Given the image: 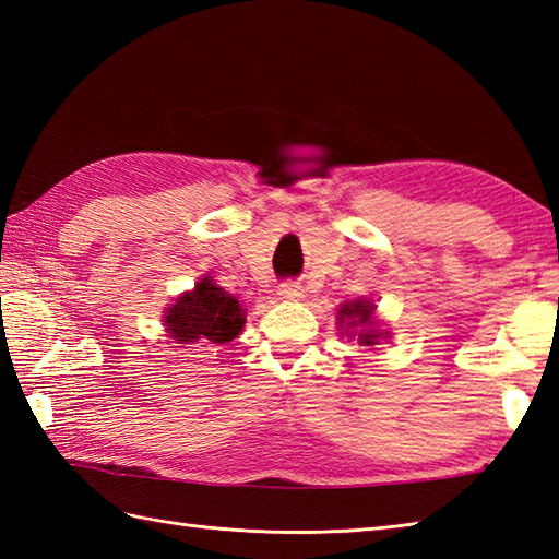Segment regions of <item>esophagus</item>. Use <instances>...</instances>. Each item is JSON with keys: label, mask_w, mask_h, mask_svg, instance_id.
Wrapping results in <instances>:
<instances>
[{"label": "esophagus", "mask_w": 559, "mask_h": 559, "mask_svg": "<svg viewBox=\"0 0 559 559\" xmlns=\"http://www.w3.org/2000/svg\"><path fill=\"white\" fill-rule=\"evenodd\" d=\"M278 295L283 300H300L302 298V286H300V283H293V281L281 283Z\"/></svg>", "instance_id": "obj_1"}]
</instances>
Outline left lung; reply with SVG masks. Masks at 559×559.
<instances>
[{
	"label": "left lung",
	"mask_w": 559,
	"mask_h": 559,
	"mask_svg": "<svg viewBox=\"0 0 559 559\" xmlns=\"http://www.w3.org/2000/svg\"><path fill=\"white\" fill-rule=\"evenodd\" d=\"M336 324L341 336L346 334L348 341H358L360 346H377L379 341L391 338L389 329L377 317V305L370 298L346 300L336 312Z\"/></svg>",
	"instance_id": "left-lung-1"
}]
</instances>
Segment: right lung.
Here are the masks:
<instances>
[{"mask_svg":"<svg viewBox=\"0 0 559 559\" xmlns=\"http://www.w3.org/2000/svg\"><path fill=\"white\" fill-rule=\"evenodd\" d=\"M245 322L240 300L213 283L209 273L163 312L165 334L175 343H228L242 334Z\"/></svg>","mask_w":559,"mask_h":559,"instance_id":"right-lung-1","label":"right lung"}]
</instances>
